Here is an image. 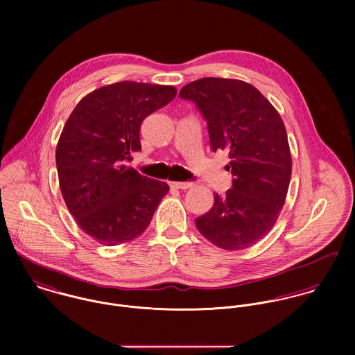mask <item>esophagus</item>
Segmentation results:
<instances>
[{"label": "esophagus", "mask_w": 355, "mask_h": 355, "mask_svg": "<svg viewBox=\"0 0 355 355\" xmlns=\"http://www.w3.org/2000/svg\"><path fill=\"white\" fill-rule=\"evenodd\" d=\"M193 186L194 183L191 182H169V187L176 190H187V189H191Z\"/></svg>", "instance_id": "34e87169"}]
</instances>
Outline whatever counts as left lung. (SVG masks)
I'll return each instance as SVG.
<instances>
[{"instance_id":"obj_1","label":"left lung","mask_w":355,"mask_h":355,"mask_svg":"<svg viewBox=\"0 0 355 355\" xmlns=\"http://www.w3.org/2000/svg\"><path fill=\"white\" fill-rule=\"evenodd\" d=\"M179 96L194 102L207 123L211 150H228L234 176L224 196L196 218L203 236L224 250H243L273 228L284 205L291 153L284 123L254 86L238 79L203 78Z\"/></svg>"}]
</instances>
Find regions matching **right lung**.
I'll list each match as a JSON object with an SVG mask.
<instances>
[{"instance_id":"obj_1","label":"right lung","mask_w":355,"mask_h":355,"mask_svg":"<svg viewBox=\"0 0 355 355\" xmlns=\"http://www.w3.org/2000/svg\"><path fill=\"white\" fill-rule=\"evenodd\" d=\"M176 97L173 86L119 82L82 98L55 149L62 198L78 225L105 246L145 232L166 183L125 165L141 150L142 121Z\"/></svg>"}]
</instances>
